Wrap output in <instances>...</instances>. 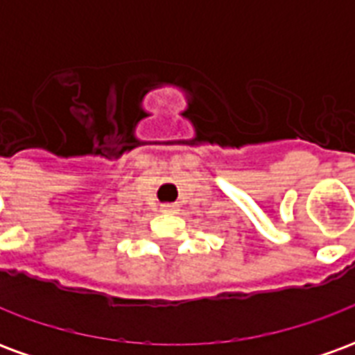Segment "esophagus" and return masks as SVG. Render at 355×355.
Masks as SVG:
<instances>
[{
  "mask_svg": "<svg viewBox=\"0 0 355 355\" xmlns=\"http://www.w3.org/2000/svg\"><path fill=\"white\" fill-rule=\"evenodd\" d=\"M177 203H165V205H162V213H169V215H173V213H177Z\"/></svg>",
  "mask_w": 355,
  "mask_h": 355,
  "instance_id": "1",
  "label": "esophagus"
}]
</instances>
